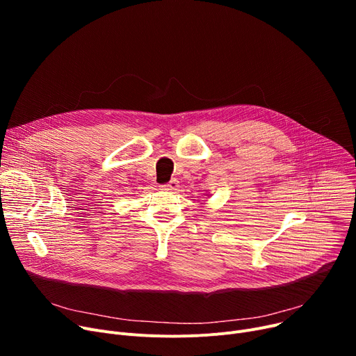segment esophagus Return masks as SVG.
Masks as SVG:
<instances>
[{
	"mask_svg": "<svg viewBox=\"0 0 356 356\" xmlns=\"http://www.w3.org/2000/svg\"><path fill=\"white\" fill-rule=\"evenodd\" d=\"M161 188H163L164 191H172V192H176V191L179 189V181H177L176 179H173V180H170L168 183L163 184Z\"/></svg>",
	"mask_w": 356,
	"mask_h": 356,
	"instance_id": "34e87169",
	"label": "esophagus"
}]
</instances>
